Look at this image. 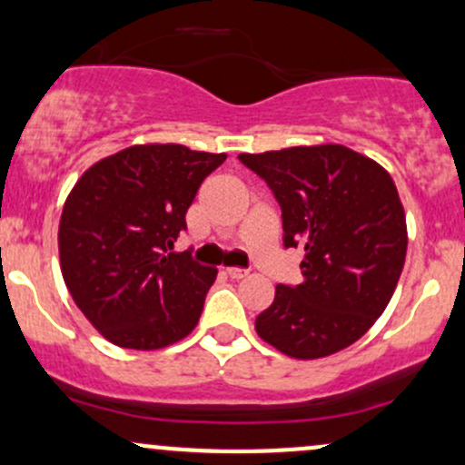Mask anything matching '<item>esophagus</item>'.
<instances>
[{
  "mask_svg": "<svg viewBox=\"0 0 465 465\" xmlns=\"http://www.w3.org/2000/svg\"><path fill=\"white\" fill-rule=\"evenodd\" d=\"M226 274L231 279H243L248 277V271H243V268H226Z\"/></svg>",
  "mask_w": 465,
  "mask_h": 465,
  "instance_id": "obj_1",
  "label": "esophagus"
}]
</instances>
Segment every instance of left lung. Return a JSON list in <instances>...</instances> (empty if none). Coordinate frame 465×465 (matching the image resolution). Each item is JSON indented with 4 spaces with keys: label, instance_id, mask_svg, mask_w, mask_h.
Wrapping results in <instances>:
<instances>
[{
    "label": "left lung",
    "instance_id": "8db88e82",
    "mask_svg": "<svg viewBox=\"0 0 465 465\" xmlns=\"http://www.w3.org/2000/svg\"><path fill=\"white\" fill-rule=\"evenodd\" d=\"M239 159L277 197L283 243L303 248L302 283H279L254 331L292 359L352 346L386 311L406 263V213L391 173L341 143Z\"/></svg>",
    "mask_w": 465,
    "mask_h": 465
}]
</instances>
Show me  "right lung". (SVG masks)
Returning <instances> with one entry per match:
<instances>
[{"instance_id": "obj_1", "label": "right lung", "mask_w": 465, "mask_h": 465, "mask_svg": "<svg viewBox=\"0 0 465 465\" xmlns=\"http://www.w3.org/2000/svg\"><path fill=\"white\" fill-rule=\"evenodd\" d=\"M223 159L182 143H134L94 162L68 193L57 232L64 283L114 346L159 351L197 326L217 268L173 248Z\"/></svg>"}]
</instances>
